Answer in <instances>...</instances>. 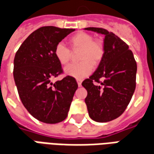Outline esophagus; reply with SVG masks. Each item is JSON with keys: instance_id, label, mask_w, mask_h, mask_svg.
Here are the masks:
<instances>
[{"instance_id": "obj_1", "label": "esophagus", "mask_w": 154, "mask_h": 154, "mask_svg": "<svg viewBox=\"0 0 154 154\" xmlns=\"http://www.w3.org/2000/svg\"><path fill=\"white\" fill-rule=\"evenodd\" d=\"M77 84H78V87H81V86H82V80H81V79H77Z\"/></svg>"}]
</instances>
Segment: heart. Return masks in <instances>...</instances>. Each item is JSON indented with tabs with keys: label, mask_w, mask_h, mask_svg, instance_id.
I'll return each mask as SVG.
<instances>
[{
	"label": "heart",
	"mask_w": 154,
	"mask_h": 154,
	"mask_svg": "<svg viewBox=\"0 0 154 154\" xmlns=\"http://www.w3.org/2000/svg\"><path fill=\"white\" fill-rule=\"evenodd\" d=\"M72 52L80 51L78 61L80 63L68 65L65 67V73L77 79H82L90 75L94 66L99 65L105 54V45L100 39L86 32H78L69 39ZM55 57L61 65H67L71 60L72 52L63 43H58L54 48Z\"/></svg>",
	"instance_id": "obj_1"
}]
</instances>
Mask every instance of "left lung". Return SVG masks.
<instances>
[{
	"label": "left lung",
	"instance_id": "obj_1",
	"mask_svg": "<svg viewBox=\"0 0 154 154\" xmlns=\"http://www.w3.org/2000/svg\"><path fill=\"white\" fill-rule=\"evenodd\" d=\"M105 35V54L96 72L82 85L88 114L97 122H108L124 113L136 87L137 63L125 42L103 28L89 27Z\"/></svg>",
	"mask_w": 154,
	"mask_h": 154
}]
</instances>
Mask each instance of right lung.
<instances>
[{
    "label": "right lung",
    "mask_w": 154,
    "mask_h": 154,
    "mask_svg": "<svg viewBox=\"0 0 154 154\" xmlns=\"http://www.w3.org/2000/svg\"><path fill=\"white\" fill-rule=\"evenodd\" d=\"M73 29L43 26L29 35L14 59V79L22 103L35 119L57 124L67 118L77 81L66 76L55 83L52 78L63 74L54 48Z\"/></svg>",
    "instance_id": "right-lung-1"
}]
</instances>
